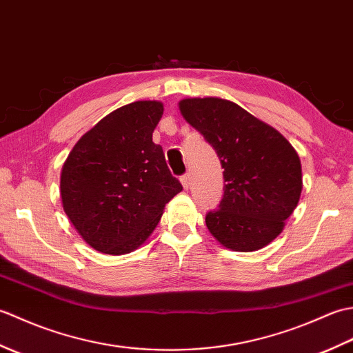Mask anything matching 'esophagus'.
<instances>
[{"mask_svg":"<svg viewBox=\"0 0 353 353\" xmlns=\"http://www.w3.org/2000/svg\"><path fill=\"white\" fill-rule=\"evenodd\" d=\"M190 174H183L182 177H181V182H182V185H183V188L185 190H188L190 188Z\"/></svg>","mask_w":353,"mask_h":353,"instance_id":"1","label":"esophagus"}]
</instances>
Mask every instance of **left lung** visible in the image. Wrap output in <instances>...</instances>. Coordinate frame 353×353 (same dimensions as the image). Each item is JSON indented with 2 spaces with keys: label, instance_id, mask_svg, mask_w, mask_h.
<instances>
[{
  "label": "left lung",
  "instance_id": "1",
  "mask_svg": "<svg viewBox=\"0 0 353 353\" xmlns=\"http://www.w3.org/2000/svg\"><path fill=\"white\" fill-rule=\"evenodd\" d=\"M224 168V196L206 226L221 245L254 252L281 234L302 194L301 157L287 138L236 103L206 97L179 101Z\"/></svg>",
  "mask_w": 353,
  "mask_h": 353
}]
</instances>
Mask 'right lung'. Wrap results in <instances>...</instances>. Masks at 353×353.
Listing matches in <instances>:
<instances>
[{"mask_svg": "<svg viewBox=\"0 0 353 353\" xmlns=\"http://www.w3.org/2000/svg\"><path fill=\"white\" fill-rule=\"evenodd\" d=\"M161 101H134L100 119L66 157L61 199L77 234L97 252L124 254L145 243L182 191L153 132Z\"/></svg>", "mask_w": 353, "mask_h": 353, "instance_id": "right-lung-1", "label": "right lung"}]
</instances>
